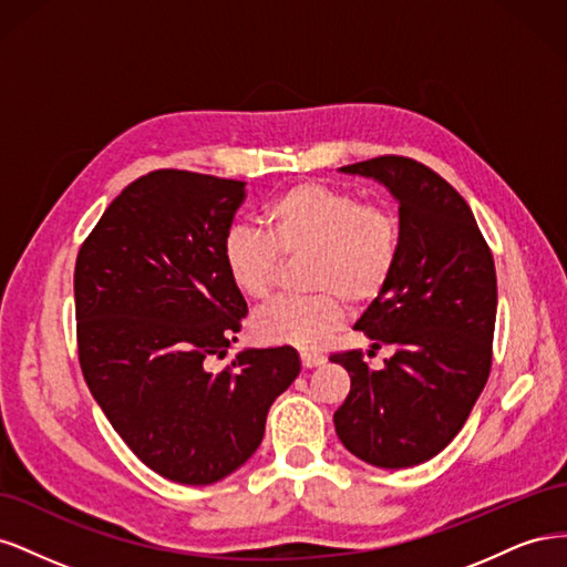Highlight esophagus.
<instances>
[{
  "instance_id": "34e87169",
  "label": "esophagus",
  "mask_w": 567,
  "mask_h": 567,
  "mask_svg": "<svg viewBox=\"0 0 567 567\" xmlns=\"http://www.w3.org/2000/svg\"><path fill=\"white\" fill-rule=\"evenodd\" d=\"M300 359H302V367L305 369H315V367H321L326 362V359L321 354H317V352H302Z\"/></svg>"
}]
</instances>
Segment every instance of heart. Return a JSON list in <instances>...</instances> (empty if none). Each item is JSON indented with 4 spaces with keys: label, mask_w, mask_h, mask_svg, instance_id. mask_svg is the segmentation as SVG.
I'll list each match as a JSON object with an SVG mask.
<instances>
[{
    "label": "heart",
    "mask_w": 567,
    "mask_h": 567,
    "mask_svg": "<svg viewBox=\"0 0 567 567\" xmlns=\"http://www.w3.org/2000/svg\"><path fill=\"white\" fill-rule=\"evenodd\" d=\"M265 229L234 227L221 262L246 298L262 300L279 284L284 257L300 260L302 284L315 296L274 300L252 315V333L267 346L319 350L348 317L390 284L400 262L402 229L388 205L359 203L348 188L300 182L265 205Z\"/></svg>",
    "instance_id": "obj_1"
}]
</instances>
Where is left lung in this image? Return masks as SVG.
Segmentation results:
<instances>
[{"label":"left lung","instance_id":"left-lung-1","mask_svg":"<svg viewBox=\"0 0 567 567\" xmlns=\"http://www.w3.org/2000/svg\"><path fill=\"white\" fill-rule=\"evenodd\" d=\"M371 177L400 203L402 250L390 284L354 329L394 352L371 369L362 352L331 354L350 373L333 414L346 450L379 468H409L456 437L492 367L496 271L477 221L431 167L381 156L340 167Z\"/></svg>","mask_w":567,"mask_h":567}]
</instances>
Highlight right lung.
<instances>
[{
	"mask_svg": "<svg viewBox=\"0 0 567 567\" xmlns=\"http://www.w3.org/2000/svg\"><path fill=\"white\" fill-rule=\"evenodd\" d=\"M246 182L156 169L123 188L75 262L84 381L151 471L213 485L260 447L271 402L298 379L293 348L241 350L248 305L221 262Z\"/></svg>",
	"mask_w": 567,
	"mask_h": 567,
	"instance_id": "1",
	"label": "right lung"
}]
</instances>
